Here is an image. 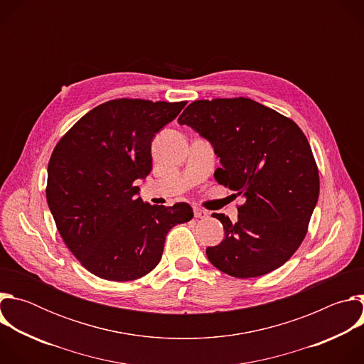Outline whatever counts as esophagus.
<instances>
[{
  "label": "esophagus",
  "instance_id": "34e87169",
  "mask_svg": "<svg viewBox=\"0 0 364 364\" xmlns=\"http://www.w3.org/2000/svg\"><path fill=\"white\" fill-rule=\"evenodd\" d=\"M194 218H197V219H207V218H209V213H207L203 209H200V207H194Z\"/></svg>",
  "mask_w": 364,
  "mask_h": 364
}]
</instances>
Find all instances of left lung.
Returning a JSON list of instances; mask_svg holds the SVG:
<instances>
[{"label": "left lung", "instance_id": "obj_1", "mask_svg": "<svg viewBox=\"0 0 364 364\" xmlns=\"http://www.w3.org/2000/svg\"><path fill=\"white\" fill-rule=\"evenodd\" d=\"M220 157L215 178L240 196L236 223L213 213L225 239L205 249L209 261L235 278L282 267L304 240L318 200L313 151L289 118L249 97L194 100L178 118Z\"/></svg>", "mask_w": 364, "mask_h": 364}]
</instances>
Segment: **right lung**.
Here are the masks:
<instances>
[{
	"mask_svg": "<svg viewBox=\"0 0 364 364\" xmlns=\"http://www.w3.org/2000/svg\"><path fill=\"white\" fill-rule=\"evenodd\" d=\"M187 102L115 99L82 117L58 142L46 197L69 250L93 275L134 281L159 265L171 228L193 219L187 203L151 205L135 181L152 168L151 141Z\"/></svg>",
	"mask_w": 364,
	"mask_h": 364,
	"instance_id": "obj_1",
	"label": "right lung"
}]
</instances>
